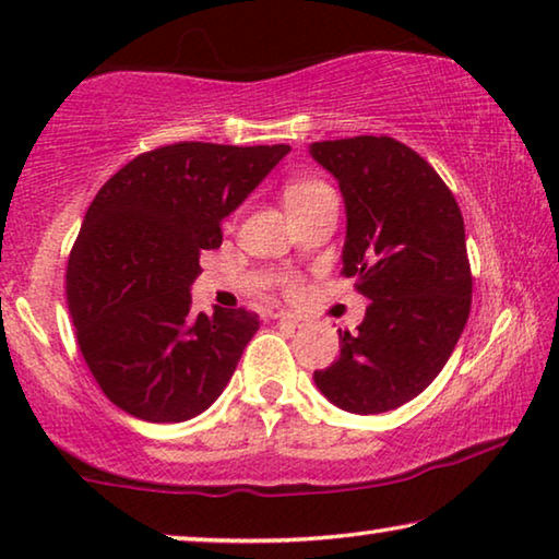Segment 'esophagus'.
I'll return each instance as SVG.
<instances>
[{
	"label": "esophagus",
	"instance_id": "obj_1",
	"mask_svg": "<svg viewBox=\"0 0 559 559\" xmlns=\"http://www.w3.org/2000/svg\"><path fill=\"white\" fill-rule=\"evenodd\" d=\"M274 320H280V322H287V324H295V328H297L299 322H302V320H299L297 314H292V312H277V314H274Z\"/></svg>",
	"mask_w": 559,
	"mask_h": 559
}]
</instances>
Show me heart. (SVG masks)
<instances>
[{"label": "heart", "instance_id": "1", "mask_svg": "<svg viewBox=\"0 0 559 559\" xmlns=\"http://www.w3.org/2000/svg\"><path fill=\"white\" fill-rule=\"evenodd\" d=\"M322 190H328L322 182H317V179H292L285 187V204H299L309 200V197L320 194Z\"/></svg>", "mask_w": 559, "mask_h": 559}]
</instances>
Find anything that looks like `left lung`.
<instances>
[{
	"label": "left lung",
	"mask_w": 559,
	"mask_h": 559,
	"mask_svg": "<svg viewBox=\"0 0 559 559\" xmlns=\"http://www.w3.org/2000/svg\"><path fill=\"white\" fill-rule=\"evenodd\" d=\"M309 154L337 179L342 272L369 302L355 334L340 330V357L312 377L340 409L380 415L425 392L465 330V222L440 175L392 136L314 142Z\"/></svg>",
	"instance_id": "1"
}]
</instances>
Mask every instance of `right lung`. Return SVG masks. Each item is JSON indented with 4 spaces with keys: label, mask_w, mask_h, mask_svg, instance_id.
Listing matches in <instances>:
<instances>
[{
    "label": "right lung",
    "mask_w": 559,
    "mask_h": 559,
    "mask_svg": "<svg viewBox=\"0 0 559 559\" xmlns=\"http://www.w3.org/2000/svg\"><path fill=\"white\" fill-rule=\"evenodd\" d=\"M289 144L179 142L107 179L67 264L76 342L111 405L144 423L202 415L235 374L260 317L192 312L202 250L280 165Z\"/></svg>",
    "instance_id": "right-lung-1"
}]
</instances>
